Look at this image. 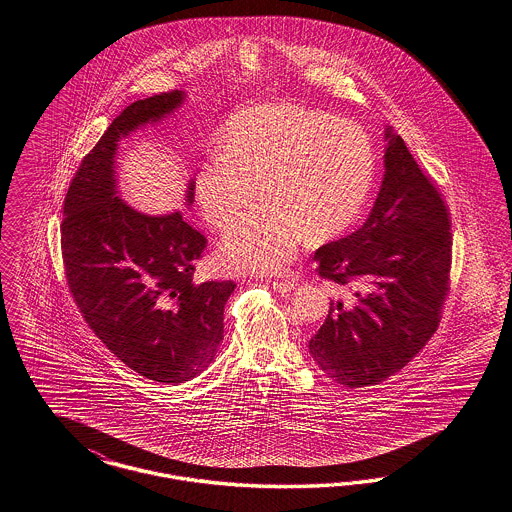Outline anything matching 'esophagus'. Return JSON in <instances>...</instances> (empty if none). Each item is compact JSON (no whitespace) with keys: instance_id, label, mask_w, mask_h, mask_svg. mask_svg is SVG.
Returning a JSON list of instances; mask_svg holds the SVG:
<instances>
[{"instance_id":"1","label":"esophagus","mask_w":512,"mask_h":512,"mask_svg":"<svg viewBox=\"0 0 512 512\" xmlns=\"http://www.w3.org/2000/svg\"><path fill=\"white\" fill-rule=\"evenodd\" d=\"M271 285L277 292H289V290L294 289V281H290V279H277Z\"/></svg>"}]
</instances>
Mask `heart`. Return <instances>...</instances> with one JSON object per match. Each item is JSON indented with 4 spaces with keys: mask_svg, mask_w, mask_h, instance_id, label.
<instances>
[{
    "mask_svg": "<svg viewBox=\"0 0 512 512\" xmlns=\"http://www.w3.org/2000/svg\"><path fill=\"white\" fill-rule=\"evenodd\" d=\"M375 162L367 132L329 112L279 103L235 114L222 151L197 170L200 212L223 231L258 199V183L266 202L227 233L222 266L275 271L292 260L304 235L327 241L342 233L369 199Z\"/></svg>",
    "mask_w": 512,
    "mask_h": 512,
    "instance_id": "heart-1",
    "label": "heart"
}]
</instances>
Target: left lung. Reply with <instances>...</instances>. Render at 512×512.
<instances>
[{
    "instance_id": "1",
    "label": "left lung",
    "mask_w": 512,
    "mask_h": 512,
    "mask_svg": "<svg viewBox=\"0 0 512 512\" xmlns=\"http://www.w3.org/2000/svg\"><path fill=\"white\" fill-rule=\"evenodd\" d=\"M384 135V178L369 218L313 256L323 279L354 285L310 340L317 367L346 388L378 384L417 356L449 289L447 206L400 135Z\"/></svg>"
}]
</instances>
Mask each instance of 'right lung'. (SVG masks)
Masks as SVG:
<instances>
[{
    "instance_id": "add662e5",
    "label": "right lung",
    "mask_w": 512,
    "mask_h": 512,
    "mask_svg": "<svg viewBox=\"0 0 512 512\" xmlns=\"http://www.w3.org/2000/svg\"><path fill=\"white\" fill-rule=\"evenodd\" d=\"M183 91L135 101L112 120L68 187L61 248L68 289L91 331L141 377L179 384L200 375L223 340L233 281L195 285L206 239L181 212L149 216L118 197V141L181 107ZM193 179L187 204L193 202Z\"/></svg>"
}]
</instances>
